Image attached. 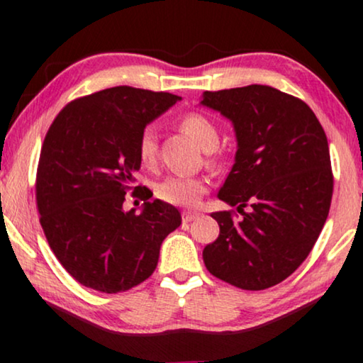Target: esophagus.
Segmentation results:
<instances>
[{"label":"esophagus","mask_w":363,"mask_h":363,"mask_svg":"<svg viewBox=\"0 0 363 363\" xmlns=\"http://www.w3.org/2000/svg\"><path fill=\"white\" fill-rule=\"evenodd\" d=\"M196 216H199V213H196V211H183L182 213V220L185 223H190L191 220H195Z\"/></svg>","instance_id":"obj_1"}]
</instances>
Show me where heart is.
Listing matches in <instances>:
<instances>
[{
	"label": "heart",
	"instance_id": "obj_1",
	"mask_svg": "<svg viewBox=\"0 0 363 363\" xmlns=\"http://www.w3.org/2000/svg\"><path fill=\"white\" fill-rule=\"evenodd\" d=\"M180 128L190 138L203 148L205 152H213L220 141V131L210 118L200 113H188L180 120ZM138 158L145 167H152L158 155L157 131L153 126H147L138 138ZM206 190V182L196 177L172 175L158 183L157 195L163 201L178 206H193L201 199Z\"/></svg>",
	"mask_w": 363,
	"mask_h": 363
}]
</instances>
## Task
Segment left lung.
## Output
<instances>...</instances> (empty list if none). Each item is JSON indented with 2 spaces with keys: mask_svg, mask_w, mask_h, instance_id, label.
<instances>
[{
  "mask_svg": "<svg viewBox=\"0 0 363 363\" xmlns=\"http://www.w3.org/2000/svg\"><path fill=\"white\" fill-rule=\"evenodd\" d=\"M200 105L233 125L237 153L218 199L242 215L211 213L220 235L205 247V267L238 289H270L302 265L325 225L333 191L325 131L307 103L265 84L205 91Z\"/></svg>",
  "mask_w": 363,
  "mask_h": 363,
  "instance_id": "1",
  "label": "left lung"
}]
</instances>
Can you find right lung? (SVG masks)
I'll return each instance as SVG.
<instances>
[{
    "mask_svg": "<svg viewBox=\"0 0 363 363\" xmlns=\"http://www.w3.org/2000/svg\"><path fill=\"white\" fill-rule=\"evenodd\" d=\"M180 96L131 86L106 88L68 103L45 136L36 173L40 223L51 250L79 284L118 294L157 268L160 247L182 225L175 206L145 200L123 210L140 170V133Z\"/></svg>",
    "mask_w": 363,
    "mask_h": 363,
    "instance_id": "right-lung-1",
    "label": "right lung"
}]
</instances>
